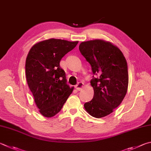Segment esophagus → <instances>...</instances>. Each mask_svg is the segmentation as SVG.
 Wrapping results in <instances>:
<instances>
[{
    "instance_id": "1",
    "label": "esophagus",
    "mask_w": 151,
    "mask_h": 151,
    "mask_svg": "<svg viewBox=\"0 0 151 151\" xmlns=\"http://www.w3.org/2000/svg\"><path fill=\"white\" fill-rule=\"evenodd\" d=\"M84 87V83H82V82H80V83H78L75 86L76 89L78 90V91H80V90H82V88Z\"/></svg>"
}]
</instances>
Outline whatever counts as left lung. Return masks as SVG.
I'll return each mask as SVG.
<instances>
[{
  "label": "left lung",
  "instance_id": "1",
  "mask_svg": "<svg viewBox=\"0 0 151 151\" xmlns=\"http://www.w3.org/2000/svg\"><path fill=\"white\" fill-rule=\"evenodd\" d=\"M79 50L97 75L90 81L94 97L84 104V108L90 116L101 118L112 113L125 96L129 83L127 61L118 47L102 40L82 42Z\"/></svg>",
  "mask_w": 151,
  "mask_h": 151
}]
</instances>
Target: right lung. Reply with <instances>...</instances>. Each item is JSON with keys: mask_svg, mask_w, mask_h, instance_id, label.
Returning a JSON list of instances; mask_svg holds the SVG:
<instances>
[{"mask_svg": "<svg viewBox=\"0 0 151 151\" xmlns=\"http://www.w3.org/2000/svg\"><path fill=\"white\" fill-rule=\"evenodd\" d=\"M76 42L49 39L35 43L26 60V80L40 114L51 117L59 113L74 87L67 84L61 59L75 48Z\"/></svg>", "mask_w": 151, "mask_h": 151, "instance_id": "right-lung-1", "label": "right lung"}]
</instances>
